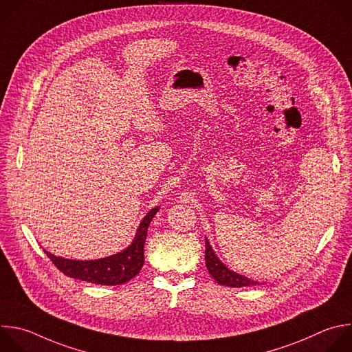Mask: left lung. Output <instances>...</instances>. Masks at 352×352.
<instances>
[{"label":"left lung","mask_w":352,"mask_h":352,"mask_svg":"<svg viewBox=\"0 0 352 352\" xmlns=\"http://www.w3.org/2000/svg\"><path fill=\"white\" fill-rule=\"evenodd\" d=\"M204 258H206V267H207L210 275L214 278V280L218 285H223V286H229V287H246V286L260 285L256 280H252L243 275H239L236 272L230 271L229 268H226L225 264L221 263V260L215 256V253L207 239H206Z\"/></svg>","instance_id":"8db88e82"}]
</instances>
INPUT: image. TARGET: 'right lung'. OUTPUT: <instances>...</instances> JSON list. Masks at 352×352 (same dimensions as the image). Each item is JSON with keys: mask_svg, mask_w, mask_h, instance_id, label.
Wrapping results in <instances>:
<instances>
[{"mask_svg": "<svg viewBox=\"0 0 352 352\" xmlns=\"http://www.w3.org/2000/svg\"><path fill=\"white\" fill-rule=\"evenodd\" d=\"M157 211L159 207H155L144 217L137 229V235L133 243L127 249L114 256L99 260L80 261L56 257L45 250L44 252L55 264V267L66 276L103 286H116L126 283L131 280L135 275H138L144 265V246L146 241L148 228Z\"/></svg>", "mask_w": 352, "mask_h": 352, "instance_id": "right-lung-1", "label": "right lung"}]
</instances>
